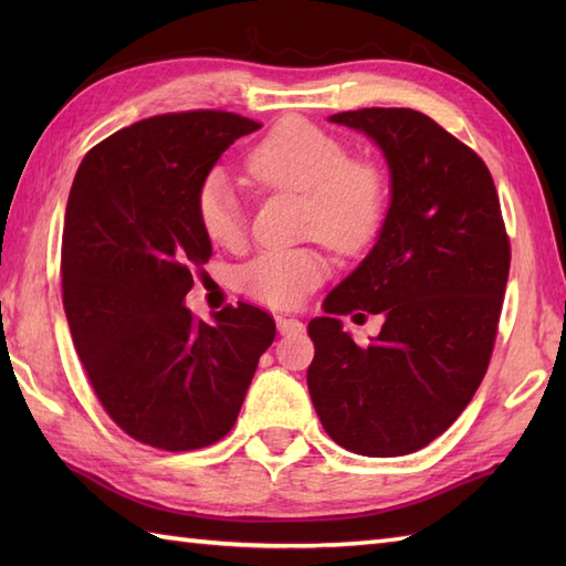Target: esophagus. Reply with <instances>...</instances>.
I'll return each instance as SVG.
<instances>
[{"mask_svg": "<svg viewBox=\"0 0 566 566\" xmlns=\"http://www.w3.org/2000/svg\"><path fill=\"white\" fill-rule=\"evenodd\" d=\"M276 331L280 335H292V333H302L304 323L292 316H276Z\"/></svg>", "mask_w": 566, "mask_h": 566, "instance_id": "obj_1", "label": "esophagus"}]
</instances>
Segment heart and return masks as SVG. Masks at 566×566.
<instances>
[{
    "label": "heart",
    "instance_id": "b5f03b06",
    "mask_svg": "<svg viewBox=\"0 0 566 566\" xmlns=\"http://www.w3.org/2000/svg\"><path fill=\"white\" fill-rule=\"evenodd\" d=\"M260 185L306 197V228L335 250H359L379 231L387 207L375 165L350 160L343 143L314 124L290 118L248 155ZM199 223L213 243L235 245L245 233V209L231 177L213 170L197 195ZM326 276L314 250H270L243 270L245 290L272 306H294Z\"/></svg>",
    "mask_w": 566,
    "mask_h": 566
}]
</instances>
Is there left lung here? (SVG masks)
Listing matches in <instances>:
<instances>
[{"label":"left lung","mask_w":566,"mask_h":566,"mask_svg":"<svg viewBox=\"0 0 566 566\" xmlns=\"http://www.w3.org/2000/svg\"><path fill=\"white\" fill-rule=\"evenodd\" d=\"M365 134L389 170L375 245L308 323V394L328 436L355 454L399 457L448 430L482 384L496 340L511 248L486 165L430 116H328ZM381 313L357 346L339 316Z\"/></svg>","instance_id":"left-lung-1"}]
</instances>
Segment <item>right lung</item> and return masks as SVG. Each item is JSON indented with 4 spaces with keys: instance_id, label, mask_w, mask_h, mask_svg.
<instances>
[{
    "instance_id": "add662e5",
    "label": "right lung",
    "mask_w": 566,
    "mask_h": 566,
    "mask_svg": "<svg viewBox=\"0 0 566 566\" xmlns=\"http://www.w3.org/2000/svg\"><path fill=\"white\" fill-rule=\"evenodd\" d=\"M258 128L228 112L153 116L92 148L72 182L60 264L72 343L106 413L150 448L221 440L274 340V321L250 304L211 323L185 306L211 258L199 187Z\"/></svg>"
}]
</instances>
